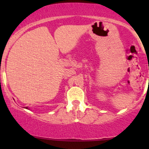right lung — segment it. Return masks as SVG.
I'll use <instances>...</instances> for the list:
<instances>
[{"label":"right lung","mask_w":149,"mask_h":149,"mask_svg":"<svg viewBox=\"0 0 149 149\" xmlns=\"http://www.w3.org/2000/svg\"><path fill=\"white\" fill-rule=\"evenodd\" d=\"M26 109H27V107H26Z\"/></svg>","instance_id":"obj_1"}]
</instances>
